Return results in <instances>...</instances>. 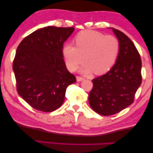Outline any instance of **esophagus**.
Returning a JSON list of instances; mask_svg holds the SVG:
<instances>
[{
  "label": "esophagus",
  "instance_id": "34e87169",
  "mask_svg": "<svg viewBox=\"0 0 153 153\" xmlns=\"http://www.w3.org/2000/svg\"><path fill=\"white\" fill-rule=\"evenodd\" d=\"M83 80H84L83 77H81V76H76V81H83Z\"/></svg>",
  "mask_w": 153,
  "mask_h": 153
}]
</instances>
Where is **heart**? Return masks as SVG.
I'll list each match as a JSON object with an SVG mask.
<instances>
[{"mask_svg": "<svg viewBox=\"0 0 153 153\" xmlns=\"http://www.w3.org/2000/svg\"><path fill=\"white\" fill-rule=\"evenodd\" d=\"M75 45L66 44L63 47V55L68 68L74 71L82 62L86 63L81 67L83 74L93 71L95 74H105L114 66L118 58L120 43L112 35L85 30L80 32L74 39Z\"/></svg>", "mask_w": 153, "mask_h": 153, "instance_id": "obj_1", "label": "heart"}]
</instances>
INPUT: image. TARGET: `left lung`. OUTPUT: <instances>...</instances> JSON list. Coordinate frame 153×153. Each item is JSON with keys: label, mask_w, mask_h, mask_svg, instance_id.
<instances>
[{"label": "left lung", "mask_w": 153, "mask_h": 153, "mask_svg": "<svg viewBox=\"0 0 153 153\" xmlns=\"http://www.w3.org/2000/svg\"><path fill=\"white\" fill-rule=\"evenodd\" d=\"M120 43L116 63L102 76L92 80L89 102L95 112L110 116L128 107L142 82V61L136 47L128 36L112 28Z\"/></svg>", "instance_id": "left-lung-1"}]
</instances>
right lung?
Masks as SVG:
<instances>
[{"instance_id": "obj_1", "label": "right lung", "mask_w": 153, "mask_h": 153, "mask_svg": "<svg viewBox=\"0 0 153 153\" xmlns=\"http://www.w3.org/2000/svg\"><path fill=\"white\" fill-rule=\"evenodd\" d=\"M74 30V27H45L25 37L17 47L13 62L17 91L33 108L56 111L63 104L67 87L76 82L62 53Z\"/></svg>"}]
</instances>
